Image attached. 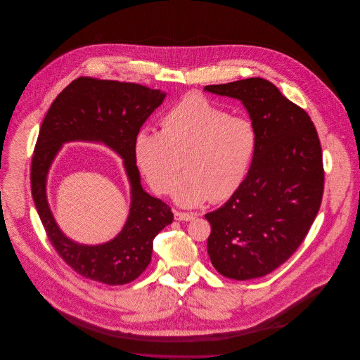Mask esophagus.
I'll return each mask as SVG.
<instances>
[{"instance_id": "1", "label": "esophagus", "mask_w": 360, "mask_h": 360, "mask_svg": "<svg viewBox=\"0 0 360 360\" xmlns=\"http://www.w3.org/2000/svg\"><path fill=\"white\" fill-rule=\"evenodd\" d=\"M174 219L177 221H191L194 220V215L190 212H181V211H174Z\"/></svg>"}]
</instances>
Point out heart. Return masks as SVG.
<instances>
[{
  "mask_svg": "<svg viewBox=\"0 0 360 360\" xmlns=\"http://www.w3.org/2000/svg\"><path fill=\"white\" fill-rule=\"evenodd\" d=\"M257 130L244 116L200 95H187L162 117V131L141 129L133 143L140 172L158 194L170 191L177 173L174 200L195 207L207 198L223 201L245 180L257 150Z\"/></svg>",
  "mask_w": 360,
  "mask_h": 360,
  "instance_id": "b5f03b06",
  "label": "heart"
}]
</instances>
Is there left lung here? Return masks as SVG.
Masks as SVG:
<instances>
[{
  "label": "left lung",
  "mask_w": 360,
  "mask_h": 360,
  "mask_svg": "<svg viewBox=\"0 0 360 360\" xmlns=\"http://www.w3.org/2000/svg\"><path fill=\"white\" fill-rule=\"evenodd\" d=\"M204 91L243 102L257 130L248 174L230 200L205 219L207 251L221 275L245 281L264 276L305 240L323 194V163L309 115L262 78Z\"/></svg>",
  "instance_id": "obj_1"
}]
</instances>
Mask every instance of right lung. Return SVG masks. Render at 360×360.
Returning a JSON list of instances; mask_svg holds the SVG:
<instances>
[{"mask_svg": "<svg viewBox=\"0 0 360 360\" xmlns=\"http://www.w3.org/2000/svg\"><path fill=\"white\" fill-rule=\"evenodd\" d=\"M165 92L139 84L81 77L52 102L41 124L31 163V191L45 233L59 257L79 275L106 285L134 281L152 259L153 240L173 223L172 208L143 190L133 143ZM103 142L123 159L131 183V211L109 243L84 246L69 240L54 223L46 200L49 167L63 142Z\"/></svg>", "mask_w": 360, "mask_h": 360, "instance_id": "obj_1", "label": "right lung"}]
</instances>
